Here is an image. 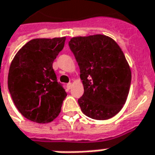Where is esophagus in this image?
<instances>
[{
    "label": "esophagus",
    "mask_w": 155,
    "mask_h": 155,
    "mask_svg": "<svg viewBox=\"0 0 155 155\" xmlns=\"http://www.w3.org/2000/svg\"><path fill=\"white\" fill-rule=\"evenodd\" d=\"M66 87H67V89H68V90H71V87H72V84H71V83H69V84H67Z\"/></svg>",
    "instance_id": "esophagus-1"
}]
</instances>
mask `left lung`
<instances>
[{
    "instance_id": "1",
    "label": "left lung",
    "mask_w": 155,
    "mask_h": 155,
    "mask_svg": "<svg viewBox=\"0 0 155 155\" xmlns=\"http://www.w3.org/2000/svg\"><path fill=\"white\" fill-rule=\"evenodd\" d=\"M69 47L84 89L78 101L82 112L97 120L113 118L125 103L131 82L123 51L114 39L101 34L72 37Z\"/></svg>"
}]
</instances>
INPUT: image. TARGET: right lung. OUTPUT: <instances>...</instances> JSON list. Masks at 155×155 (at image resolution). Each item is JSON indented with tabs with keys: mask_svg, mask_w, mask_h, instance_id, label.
<instances>
[{
	"mask_svg": "<svg viewBox=\"0 0 155 155\" xmlns=\"http://www.w3.org/2000/svg\"><path fill=\"white\" fill-rule=\"evenodd\" d=\"M65 41V36L32 39L10 65L8 90L19 113L31 121L49 123L61 113L66 92L57 82L53 62Z\"/></svg>",
	"mask_w": 155,
	"mask_h": 155,
	"instance_id": "right-lung-1",
	"label": "right lung"
}]
</instances>
